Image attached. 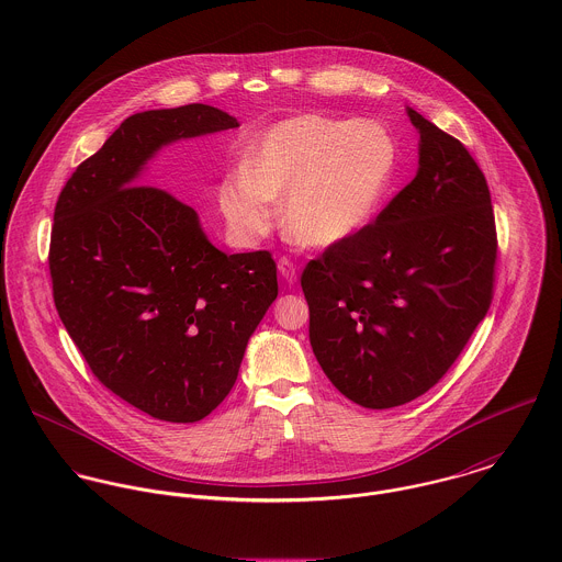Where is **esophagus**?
Here are the masks:
<instances>
[{"label": "esophagus", "mask_w": 562, "mask_h": 562, "mask_svg": "<svg viewBox=\"0 0 562 562\" xmlns=\"http://www.w3.org/2000/svg\"><path fill=\"white\" fill-rule=\"evenodd\" d=\"M279 274L283 277V281H285L288 285H294V283L299 281V270H296V266H294L288 257H281V259H279Z\"/></svg>", "instance_id": "34e87169"}]
</instances>
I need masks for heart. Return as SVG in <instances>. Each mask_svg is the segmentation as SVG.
Returning a JSON list of instances; mask_svg holds the SVG:
<instances>
[{
	"label": "heart",
	"mask_w": 562,
	"mask_h": 562,
	"mask_svg": "<svg viewBox=\"0 0 562 562\" xmlns=\"http://www.w3.org/2000/svg\"><path fill=\"white\" fill-rule=\"evenodd\" d=\"M396 161L398 147L381 123L301 114L248 147L240 177L221 188V210L240 240H257L270 225V199L283 196L288 236L328 248L370 223Z\"/></svg>",
	"instance_id": "heart-1"
}]
</instances>
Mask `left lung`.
<instances>
[{"instance_id": "1", "label": "left lung", "mask_w": 562, "mask_h": 562, "mask_svg": "<svg viewBox=\"0 0 562 562\" xmlns=\"http://www.w3.org/2000/svg\"><path fill=\"white\" fill-rule=\"evenodd\" d=\"M417 172L372 225L303 270L310 341L328 381L366 408L426 394L493 292L495 221L470 151L413 108Z\"/></svg>"}]
</instances>
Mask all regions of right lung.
<instances>
[{
	"instance_id": "1",
	"label": "right lung",
	"mask_w": 562,
	"mask_h": 562,
	"mask_svg": "<svg viewBox=\"0 0 562 562\" xmlns=\"http://www.w3.org/2000/svg\"><path fill=\"white\" fill-rule=\"evenodd\" d=\"M238 125L203 103L132 114L56 203L60 321L92 374L161 422H199L227 398L279 285L268 250H218L190 205L140 175L164 147Z\"/></svg>"
}]
</instances>
